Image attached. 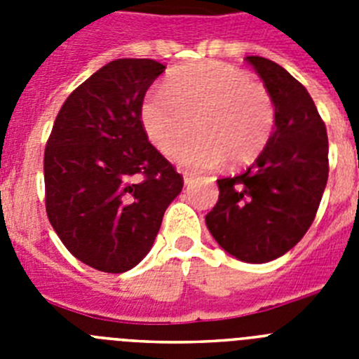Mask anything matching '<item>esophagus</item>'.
<instances>
[{
  "mask_svg": "<svg viewBox=\"0 0 359 359\" xmlns=\"http://www.w3.org/2000/svg\"><path fill=\"white\" fill-rule=\"evenodd\" d=\"M194 174H189V172H183V182H185V185H190V183H194Z\"/></svg>",
  "mask_w": 359,
  "mask_h": 359,
  "instance_id": "34e87169",
  "label": "esophagus"
}]
</instances>
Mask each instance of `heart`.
<instances>
[{
  "label": "heart",
  "mask_w": 359,
  "mask_h": 359,
  "mask_svg": "<svg viewBox=\"0 0 359 359\" xmlns=\"http://www.w3.org/2000/svg\"><path fill=\"white\" fill-rule=\"evenodd\" d=\"M198 135L176 152L190 170L252 163L268 145L275 128V102L262 82L228 62L183 66L165 88L152 90L142 104V123L158 151L170 152L192 131Z\"/></svg>",
  "instance_id": "heart-1"
}]
</instances>
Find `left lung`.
I'll list each match as a JSON object with an SVG mask.
<instances>
[{
  "instance_id": "obj_1",
  "label": "left lung",
  "mask_w": 359,
  "mask_h": 359,
  "mask_svg": "<svg viewBox=\"0 0 359 359\" xmlns=\"http://www.w3.org/2000/svg\"><path fill=\"white\" fill-rule=\"evenodd\" d=\"M275 102L268 145L244 172L217 180L219 199L205 221L219 246L239 261L269 262L306 236L329 176L325 123L307 90L264 57L250 55Z\"/></svg>"
}]
</instances>
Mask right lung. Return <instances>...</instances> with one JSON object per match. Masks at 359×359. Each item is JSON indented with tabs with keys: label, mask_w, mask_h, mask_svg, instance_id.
Segmentation results:
<instances>
[{
	"label": "right lung",
	"mask_w": 359,
	"mask_h": 359,
	"mask_svg": "<svg viewBox=\"0 0 359 359\" xmlns=\"http://www.w3.org/2000/svg\"><path fill=\"white\" fill-rule=\"evenodd\" d=\"M165 66L116 59L62 104L44 149V205L68 252L123 273L151 250L183 176L149 142L142 104Z\"/></svg>",
	"instance_id": "1"
}]
</instances>
